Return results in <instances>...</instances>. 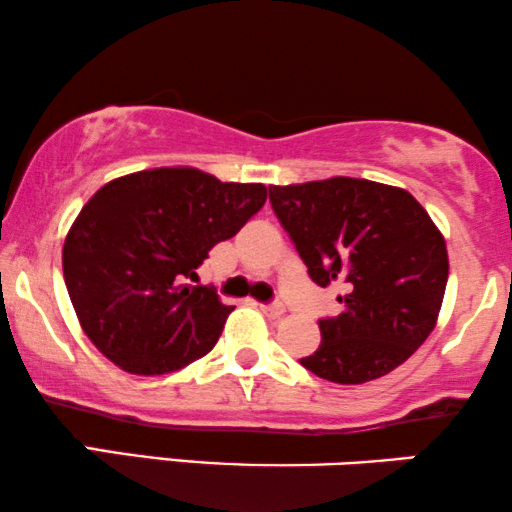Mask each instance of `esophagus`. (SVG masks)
<instances>
[{
	"mask_svg": "<svg viewBox=\"0 0 512 512\" xmlns=\"http://www.w3.org/2000/svg\"><path fill=\"white\" fill-rule=\"evenodd\" d=\"M261 310L268 317H272V320H277V317H282L287 310H284L282 303H270V305H261Z\"/></svg>",
	"mask_w": 512,
	"mask_h": 512,
	"instance_id": "esophagus-1",
	"label": "esophagus"
}]
</instances>
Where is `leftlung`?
<instances>
[{"label": "left lung", "instance_id": "1", "mask_svg": "<svg viewBox=\"0 0 512 512\" xmlns=\"http://www.w3.org/2000/svg\"><path fill=\"white\" fill-rule=\"evenodd\" d=\"M270 204L310 280L348 289L343 313L320 320L322 343L303 367L357 386L407 362L435 329L449 277L428 211L407 190L348 176L270 185Z\"/></svg>", "mask_w": 512, "mask_h": 512}]
</instances>
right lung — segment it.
Masks as SVG:
<instances>
[{
    "instance_id": "obj_1",
    "label": "right lung",
    "mask_w": 512,
    "mask_h": 512,
    "mask_svg": "<svg viewBox=\"0 0 512 512\" xmlns=\"http://www.w3.org/2000/svg\"><path fill=\"white\" fill-rule=\"evenodd\" d=\"M265 197L261 183H223L192 167L105 183L63 244L65 287L91 343L138 376L171 374L207 355L232 308L211 287L183 282Z\"/></svg>"
}]
</instances>
